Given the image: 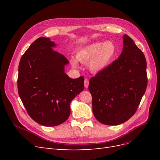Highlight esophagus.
<instances>
[{
  "label": "esophagus",
  "mask_w": 160,
  "mask_h": 160,
  "mask_svg": "<svg viewBox=\"0 0 160 160\" xmlns=\"http://www.w3.org/2000/svg\"><path fill=\"white\" fill-rule=\"evenodd\" d=\"M89 84V80H88V79H85V81H84V85H85V88L86 89H88V88Z\"/></svg>",
  "instance_id": "obj_1"
}]
</instances>
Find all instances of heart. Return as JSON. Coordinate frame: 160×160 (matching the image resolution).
I'll return each instance as SVG.
<instances>
[{
    "mask_svg": "<svg viewBox=\"0 0 160 160\" xmlns=\"http://www.w3.org/2000/svg\"><path fill=\"white\" fill-rule=\"evenodd\" d=\"M117 53L114 43L108 41L96 42L81 48L77 51L76 59L83 64L88 63L89 70L93 73L103 71L111 63ZM71 65L77 67V61L71 59Z\"/></svg>",
    "mask_w": 160,
    "mask_h": 160,
    "instance_id": "heart-1",
    "label": "heart"
}]
</instances>
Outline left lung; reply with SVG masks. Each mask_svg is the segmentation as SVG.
<instances>
[{
	"mask_svg": "<svg viewBox=\"0 0 160 160\" xmlns=\"http://www.w3.org/2000/svg\"><path fill=\"white\" fill-rule=\"evenodd\" d=\"M123 45L118 59L89 80L93 115L105 125H119L132 118L147 88L143 52L128 35Z\"/></svg>",
	"mask_w": 160,
	"mask_h": 160,
	"instance_id": "obj_1",
	"label": "left lung"
}]
</instances>
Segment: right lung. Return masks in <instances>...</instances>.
I'll list each match as a JSON object with an SVG mask.
<instances>
[{
    "mask_svg": "<svg viewBox=\"0 0 160 160\" xmlns=\"http://www.w3.org/2000/svg\"><path fill=\"white\" fill-rule=\"evenodd\" d=\"M51 38L40 37L21 57L18 65V91L28 114L47 127L68 119L70 103L84 89V77L71 79L65 72L66 57L55 51Z\"/></svg>",
    "mask_w": 160,
    "mask_h": 160,
    "instance_id": "obj_1",
    "label": "right lung"
}]
</instances>
